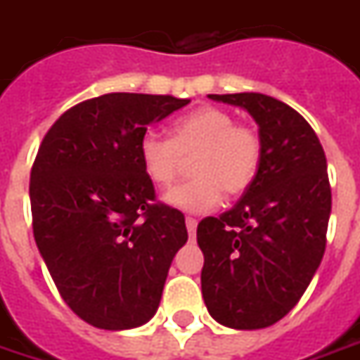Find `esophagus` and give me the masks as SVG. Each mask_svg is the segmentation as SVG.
Returning a JSON list of instances; mask_svg holds the SVG:
<instances>
[{"label": "esophagus", "instance_id": "34e87169", "mask_svg": "<svg viewBox=\"0 0 360 360\" xmlns=\"http://www.w3.org/2000/svg\"><path fill=\"white\" fill-rule=\"evenodd\" d=\"M197 219H193V217H187V219H185V224H187V231H189V234L191 236H193V234H195V231H197Z\"/></svg>", "mask_w": 360, "mask_h": 360}]
</instances>
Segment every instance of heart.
Wrapping results in <instances>:
<instances>
[{
	"label": "heart",
	"instance_id": "heart-1",
	"mask_svg": "<svg viewBox=\"0 0 360 360\" xmlns=\"http://www.w3.org/2000/svg\"><path fill=\"white\" fill-rule=\"evenodd\" d=\"M141 169L155 187L167 189L187 160H193L195 177L169 191L173 207L189 212H207L222 199L238 197L250 187L262 161V139L250 126L236 124L221 108L195 110L173 122L171 138L148 129L138 143Z\"/></svg>",
	"mask_w": 360,
	"mask_h": 360
}]
</instances>
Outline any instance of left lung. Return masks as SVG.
I'll list each match as a JSON object with an SVG mask.
<instances>
[{"label":"left lung","instance_id":"left-lung-1","mask_svg":"<svg viewBox=\"0 0 360 360\" xmlns=\"http://www.w3.org/2000/svg\"><path fill=\"white\" fill-rule=\"evenodd\" d=\"M260 128L258 175L231 211L197 226L202 300L232 329H262L300 302L323 258L331 214L325 151L300 112L258 92L209 94Z\"/></svg>","mask_w":360,"mask_h":360}]
</instances>
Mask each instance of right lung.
<instances>
[{
  "label": "right lung",
  "mask_w": 360,
  "mask_h": 360,
  "mask_svg": "<svg viewBox=\"0 0 360 360\" xmlns=\"http://www.w3.org/2000/svg\"><path fill=\"white\" fill-rule=\"evenodd\" d=\"M189 100L112 92L68 108L31 167L33 236L60 297L98 329H129L160 307L183 212L155 199L139 138Z\"/></svg>",
  "instance_id": "right-lung-1"
}]
</instances>
